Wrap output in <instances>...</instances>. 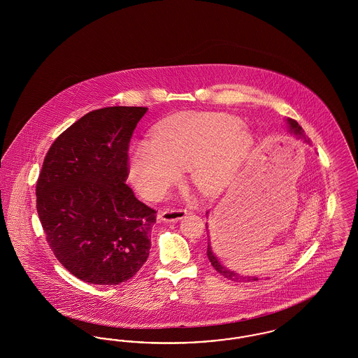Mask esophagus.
I'll list each match as a JSON object with an SVG mask.
<instances>
[{
  "instance_id": "esophagus-1",
  "label": "esophagus",
  "mask_w": 358,
  "mask_h": 358,
  "mask_svg": "<svg viewBox=\"0 0 358 358\" xmlns=\"http://www.w3.org/2000/svg\"><path fill=\"white\" fill-rule=\"evenodd\" d=\"M187 216L185 209H165L158 213V219L161 222H176Z\"/></svg>"
}]
</instances>
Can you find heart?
Masks as SVG:
<instances>
[{
  "label": "heart",
  "mask_w": 358,
  "mask_h": 358,
  "mask_svg": "<svg viewBox=\"0 0 358 358\" xmlns=\"http://www.w3.org/2000/svg\"><path fill=\"white\" fill-rule=\"evenodd\" d=\"M251 136L225 114L187 113L155 129L153 141L130 149L129 177L148 200L161 199L190 169L193 185L206 194L227 187L250 152Z\"/></svg>",
  "instance_id": "1"
}]
</instances>
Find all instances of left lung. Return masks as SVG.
Segmentation results:
<instances>
[{"label":"left lung","instance_id":"obj_1","mask_svg":"<svg viewBox=\"0 0 358 358\" xmlns=\"http://www.w3.org/2000/svg\"><path fill=\"white\" fill-rule=\"evenodd\" d=\"M287 123H289V131H292L295 136H299V138H302V139H305L306 142H310V141H308V138L305 136L303 129L298 124V122H296V120H287ZM205 227L208 228V225H206V224H205ZM213 250L215 251V253L213 252ZM206 256H208V259H209L210 264L213 266V268H215L217 273H222L224 278L229 279V280H234V282H254V280H259V278H256V276H244V275H240V273H235V271H232V270L227 268L225 266H222V263L220 262V259H219V251H217V248H216V244H215V250H213V248H212V245H210L209 234H208V248H206Z\"/></svg>","mask_w":358,"mask_h":358}]
</instances>
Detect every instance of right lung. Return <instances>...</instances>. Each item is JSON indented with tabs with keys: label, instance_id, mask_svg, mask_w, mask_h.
<instances>
[{
	"label": "right lung",
	"instance_id": "add662e5",
	"mask_svg": "<svg viewBox=\"0 0 358 358\" xmlns=\"http://www.w3.org/2000/svg\"><path fill=\"white\" fill-rule=\"evenodd\" d=\"M148 107L94 110L62 133L44 158L36 208L57 260L78 279L115 286L150 252L155 210L129 177V145Z\"/></svg>",
	"mask_w": 358,
	"mask_h": 358
}]
</instances>
